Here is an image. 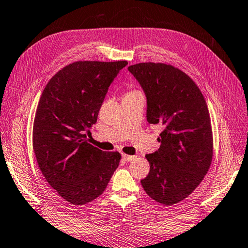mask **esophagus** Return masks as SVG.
<instances>
[{"label": "esophagus", "mask_w": 248, "mask_h": 248, "mask_svg": "<svg viewBox=\"0 0 248 248\" xmlns=\"http://www.w3.org/2000/svg\"><path fill=\"white\" fill-rule=\"evenodd\" d=\"M134 158H135V156H130V155L123 154V159L124 160V161H132Z\"/></svg>", "instance_id": "obj_1"}]
</instances>
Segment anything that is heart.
<instances>
[{"instance_id": "1", "label": "heart", "mask_w": 248, "mask_h": 248, "mask_svg": "<svg viewBox=\"0 0 248 248\" xmlns=\"http://www.w3.org/2000/svg\"><path fill=\"white\" fill-rule=\"evenodd\" d=\"M131 93H137V91H130V92H128L127 94H131Z\"/></svg>"}]
</instances>
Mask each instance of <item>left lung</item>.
I'll list each match as a JSON object with an SVG mask.
<instances>
[{"label": "left lung", "instance_id": "8db88e82", "mask_svg": "<svg viewBox=\"0 0 248 248\" xmlns=\"http://www.w3.org/2000/svg\"><path fill=\"white\" fill-rule=\"evenodd\" d=\"M129 72L146 95L147 121L162 129L160 148L146 155L149 173L140 184L164 205L187 198L210 169L211 118L204 96L190 77L164 63H139Z\"/></svg>", "mask_w": 248, "mask_h": 248}]
</instances>
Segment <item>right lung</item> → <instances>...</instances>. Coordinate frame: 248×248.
<instances>
[{
	"label": "right lung",
	"instance_id": "add662e5",
	"mask_svg": "<svg viewBox=\"0 0 248 248\" xmlns=\"http://www.w3.org/2000/svg\"><path fill=\"white\" fill-rule=\"evenodd\" d=\"M127 61H77L48 81L33 125V149L48 184L74 205L93 201L105 190L120 154L87 142L108 87Z\"/></svg>",
	"mask_w": 248,
	"mask_h": 248
}]
</instances>
